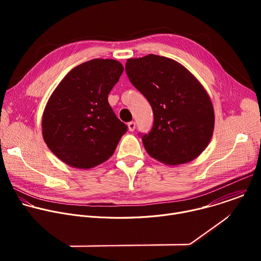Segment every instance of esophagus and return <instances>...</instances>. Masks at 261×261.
I'll use <instances>...</instances> for the list:
<instances>
[{"label":"esophagus","mask_w":261,"mask_h":261,"mask_svg":"<svg viewBox=\"0 0 261 261\" xmlns=\"http://www.w3.org/2000/svg\"><path fill=\"white\" fill-rule=\"evenodd\" d=\"M135 127H136L135 122H130V123H128V129H129V131H134V130H135Z\"/></svg>","instance_id":"34e87169"}]
</instances>
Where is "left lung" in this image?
Returning a JSON list of instances; mask_svg holds the SVG:
<instances>
[{
    "mask_svg": "<svg viewBox=\"0 0 261 261\" xmlns=\"http://www.w3.org/2000/svg\"><path fill=\"white\" fill-rule=\"evenodd\" d=\"M126 73L153 109V128L142 135L147 154L168 165L198 157L213 136L215 114L210 96L193 74L157 55L127 60Z\"/></svg>",
    "mask_w": 261,
    "mask_h": 261,
    "instance_id": "obj_1",
    "label": "left lung"
}]
</instances>
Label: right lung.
Instances as JSON below:
<instances>
[{"label":"right lung","mask_w":261,"mask_h":261,"mask_svg":"<svg viewBox=\"0 0 261 261\" xmlns=\"http://www.w3.org/2000/svg\"><path fill=\"white\" fill-rule=\"evenodd\" d=\"M123 71L116 60L94 59L73 68L51 94L42 117V135L64 163L89 169L113 156L128 129L108 103Z\"/></svg>","instance_id":"right-lung-1"}]
</instances>
